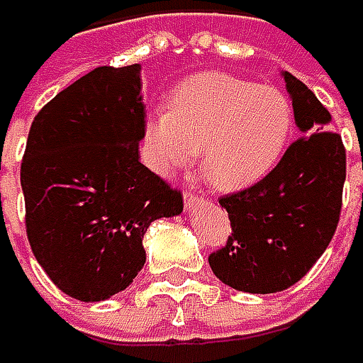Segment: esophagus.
<instances>
[{
	"instance_id": "1",
	"label": "esophagus",
	"mask_w": 363,
	"mask_h": 363,
	"mask_svg": "<svg viewBox=\"0 0 363 363\" xmlns=\"http://www.w3.org/2000/svg\"><path fill=\"white\" fill-rule=\"evenodd\" d=\"M201 201H203V197H197L195 193H189V191L184 193V208H186L189 212H191V210H195Z\"/></svg>"
}]
</instances>
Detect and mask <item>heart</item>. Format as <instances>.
<instances>
[{
  "mask_svg": "<svg viewBox=\"0 0 363 363\" xmlns=\"http://www.w3.org/2000/svg\"><path fill=\"white\" fill-rule=\"evenodd\" d=\"M292 125V105L279 88L201 73L182 82L168 109L147 115V160L157 174L172 177L203 151L208 181L240 191L277 166Z\"/></svg>",
  "mask_w": 363,
  "mask_h": 363,
  "instance_id": "b5f03b06",
  "label": "heart"
}]
</instances>
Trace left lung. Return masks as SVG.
<instances>
[{
    "mask_svg": "<svg viewBox=\"0 0 363 363\" xmlns=\"http://www.w3.org/2000/svg\"><path fill=\"white\" fill-rule=\"evenodd\" d=\"M281 77L301 138L262 181L220 199L233 233L208 258L223 284L248 294L281 292L307 275L336 231L347 177L328 109L301 79Z\"/></svg>",
    "mask_w": 363,
    "mask_h": 363,
    "instance_id": "obj_1",
    "label": "left lung"
}]
</instances>
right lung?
Returning a JSON list of instances; mask_svg holds the SVG:
<instances>
[{
    "mask_svg": "<svg viewBox=\"0 0 363 363\" xmlns=\"http://www.w3.org/2000/svg\"><path fill=\"white\" fill-rule=\"evenodd\" d=\"M140 65L99 67L37 113L21 166L37 262L71 298L107 301L145 267L143 238L182 197L138 160Z\"/></svg>",
    "mask_w": 363,
    "mask_h": 363,
    "instance_id": "1",
    "label": "right lung"
}]
</instances>
